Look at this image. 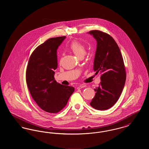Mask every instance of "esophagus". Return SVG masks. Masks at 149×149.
Wrapping results in <instances>:
<instances>
[{
    "label": "esophagus",
    "mask_w": 149,
    "mask_h": 149,
    "mask_svg": "<svg viewBox=\"0 0 149 149\" xmlns=\"http://www.w3.org/2000/svg\"><path fill=\"white\" fill-rule=\"evenodd\" d=\"M86 86V85L84 84H81V85H78V87H77V89H81V88H83Z\"/></svg>",
    "instance_id": "esophagus-1"
}]
</instances>
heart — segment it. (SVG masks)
Listing matches in <instances>:
<instances>
[{
  "instance_id": "obj_1",
  "label": "heart",
  "mask_w": 149,
  "mask_h": 149,
  "mask_svg": "<svg viewBox=\"0 0 149 149\" xmlns=\"http://www.w3.org/2000/svg\"><path fill=\"white\" fill-rule=\"evenodd\" d=\"M69 49L73 54L80 58L84 56L86 54V49L84 46L77 41L72 42L70 45Z\"/></svg>"
}]
</instances>
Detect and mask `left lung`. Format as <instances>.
<instances>
[{
	"instance_id": "obj_1",
	"label": "left lung",
	"mask_w": 149,
	"mask_h": 149,
	"mask_svg": "<svg viewBox=\"0 0 149 149\" xmlns=\"http://www.w3.org/2000/svg\"><path fill=\"white\" fill-rule=\"evenodd\" d=\"M97 41L93 70L100 72V83L90 103L97 110H106L118 100L124 88L126 74L120 48L113 38L98 30L89 32Z\"/></svg>"
}]
</instances>
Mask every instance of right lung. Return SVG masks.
Segmentation results:
<instances>
[{"label":"right lung","instance_id":"right-lung-1","mask_svg":"<svg viewBox=\"0 0 149 149\" xmlns=\"http://www.w3.org/2000/svg\"><path fill=\"white\" fill-rule=\"evenodd\" d=\"M66 36L51 38L38 46L31 55L26 70L29 91L42 110L56 113L66 105L74 88L55 80L57 50Z\"/></svg>","mask_w":149,"mask_h":149}]
</instances>
